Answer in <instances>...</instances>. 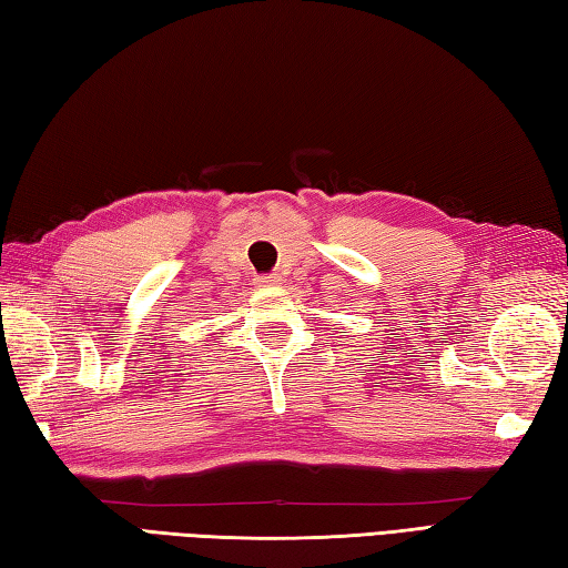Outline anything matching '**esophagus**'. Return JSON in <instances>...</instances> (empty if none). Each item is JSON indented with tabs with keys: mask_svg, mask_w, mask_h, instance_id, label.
Listing matches in <instances>:
<instances>
[{
	"mask_svg": "<svg viewBox=\"0 0 568 568\" xmlns=\"http://www.w3.org/2000/svg\"><path fill=\"white\" fill-rule=\"evenodd\" d=\"M282 282V276H276V274H270V276H257V280H254V284L257 286H276Z\"/></svg>",
	"mask_w": 568,
	"mask_h": 568,
	"instance_id": "1",
	"label": "esophagus"
}]
</instances>
